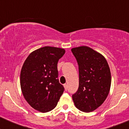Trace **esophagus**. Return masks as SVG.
Listing matches in <instances>:
<instances>
[{"label": "esophagus", "mask_w": 129, "mask_h": 129, "mask_svg": "<svg viewBox=\"0 0 129 129\" xmlns=\"http://www.w3.org/2000/svg\"><path fill=\"white\" fill-rule=\"evenodd\" d=\"M64 89H65V90H67V88H68V86H67V84H64Z\"/></svg>", "instance_id": "1"}]
</instances>
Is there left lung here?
Returning a JSON list of instances; mask_svg holds the SVG:
<instances>
[{"mask_svg":"<svg viewBox=\"0 0 129 129\" xmlns=\"http://www.w3.org/2000/svg\"><path fill=\"white\" fill-rule=\"evenodd\" d=\"M79 66V88L72 95L79 110L90 112L98 109L108 96L111 74L105 58L88 46L71 50Z\"/></svg>","mask_w":129,"mask_h":129,"instance_id":"obj_1","label":"left lung"}]
</instances>
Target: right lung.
<instances>
[{
  "label": "right lung",
  "mask_w": 129,
  "mask_h": 129,
  "mask_svg": "<svg viewBox=\"0 0 129 129\" xmlns=\"http://www.w3.org/2000/svg\"><path fill=\"white\" fill-rule=\"evenodd\" d=\"M63 48L44 46L26 58L20 72V87L25 100L41 112L53 110L64 92L58 79L57 62Z\"/></svg>",
  "instance_id": "obj_1"
}]
</instances>
